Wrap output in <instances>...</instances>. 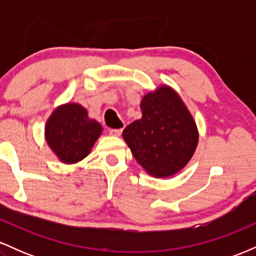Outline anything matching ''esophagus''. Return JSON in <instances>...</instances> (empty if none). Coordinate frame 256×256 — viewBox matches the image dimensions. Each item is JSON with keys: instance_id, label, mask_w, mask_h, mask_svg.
Wrapping results in <instances>:
<instances>
[{"instance_id": "1", "label": "esophagus", "mask_w": 256, "mask_h": 256, "mask_svg": "<svg viewBox=\"0 0 256 256\" xmlns=\"http://www.w3.org/2000/svg\"><path fill=\"white\" fill-rule=\"evenodd\" d=\"M122 128H110V136L119 137L120 134H122Z\"/></svg>"}]
</instances>
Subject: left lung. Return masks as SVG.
I'll return each instance as SVG.
<instances>
[{
  "label": "left lung",
  "instance_id": "left-lung-1",
  "mask_svg": "<svg viewBox=\"0 0 256 256\" xmlns=\"http://www.w3.org/2000/svg\"><path fill=\"white\" fill-rule=\"evenodd\" d=\"M142 118L122 131V138L137 162L149 176L177 174L192 160L198 144V130L192 113L170 85H158L140 101Z\"/></svg>",
  "mask_w": 256,
  "mask_h": 256
}]
</instances>
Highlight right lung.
Wrapping results in <instances>:
<instances>
[{"instance_id":"right-lung-1","label":"right lung","mask_w":256,"mask_h":256,"mask_svg":"<svg viewBox=\"0 0 256 256\" xmlns=\"http://www.w3.org/2000/svg\"><path fill=\"white\" fill-rule=\"evenodd\" d=\"M102 131V125L90 118L86 108L67 102L58 106L46 120L44 140L61 162L72 165L90 154Z\"/></svg>"}]
</instances>
